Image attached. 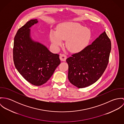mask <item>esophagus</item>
<instances>
[{
	"label": "esophagus",
	"instance_id": "34e87169",
	"mask_svg": "<svg viewBox=\"0 0 124 124\" xmlns=\"http://www.w3.org/2000/svg\"><path fill=\"white\" fill-rule=\"evenodd\" d=\"M60 59L62 61L65 62L67 59V56L64 54H61L60 55Z\"/></svg>",
	"mask_w": 124,
	"mask_h": 124
}]
</instances>
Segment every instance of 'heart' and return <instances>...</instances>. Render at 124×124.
I'll use <instances>...</instances> for the list:
<instances>
[{"instance_id":"obj_1","label":"heart","mask_w":124,"mask_h":124,"mask_svg":"<svg viewBox=\"0 0 124 124\" xmlns=\"http://www.w3.org/2000/svg\"><path fill=\"white\" fill-rule=\"evenodd\" d=\"M92 38L91 31L76 22H65L60 25L57 31H52L50 38L56 47L63 44L66 40V47L71 53H77L84 50Z\"/></svg>"}]
</instances>
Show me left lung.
Returning <instances> with one entry per match:
<instances>
[{
	"mask_svg": "<svg viewBox=\"0 0 124 124\" xmlns=\"http://www.w3.org/2000/svg\"><path fill=\"white\" fill-rule=\"evenodd\" d=\"M111 50L110 39L104 31L83 51L66 59L68 79L79 88L95 83L106 70Z\"/></svg>",
	"mask_w": 124,
	"mask_h": 124,
	"instance_id": "left-lung-1",
	"label": "left lung"
}]
</instances>
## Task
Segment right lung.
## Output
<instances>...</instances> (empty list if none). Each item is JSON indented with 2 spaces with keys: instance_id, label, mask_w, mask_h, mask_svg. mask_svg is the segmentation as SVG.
Returning <instances> with one entry per match:
<instances>
[{
  "instance_id": "add662e5",
  "label": "right lung",
  "mask_w": 124,
  "mask_h": 124,
  "mask_svg": "<svg viewBox=\"0 0 124 124\" xmlns=\"http://www.w3.org/2000/svg\"><path fill=\"white\" fill-rule=\"evenodd\" d=\"M38 22L31 19L18 29L14 38L13 54L19 73L30 83L40 86L49 80L61 61L59 54L52 53L45 46L31 39L30 28Z\"/></svg>"
}]
</instances>
